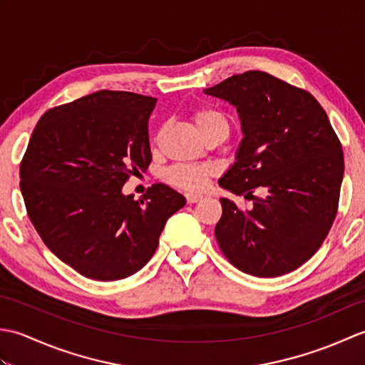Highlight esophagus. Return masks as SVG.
Masks as SVG:
<instances>
[{
  "label": "esophagus",
  "instance_id": "esophagus-1",
  "mask_svg": "<svg viewBox=\"0 0 365 365\" xmlns=\"http://www.w3.org/2000/svg\"><path fill=\"white\" fill-rule=\"evenodd\" d=\"M185 197H187V202L188 204H196V202H199V200H202V196H200V195H191V192H188V195L185 196Z\"/></svg>",
  "mask_w": 365,
  "mask_h": 365
}]
</instances>
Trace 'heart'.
Listing matches in <instances>:
<instances>
[{"label": "heart", "mask_w": 365, "mask_h": 365, "mask_svg": "<svg viewBox=\"0 0 365 365\" xmlns=\"http://www.w3.org/2000/svg\"><path fill=\"white\" fill-rule=\"evenodd\" d=\"M197 131L205 139L227 138L230 131V122L226 113L218 108L204 106L191 115ZM216 173L212 165H174L166 169V182L185 191H200L207 187L208 178Z\"/></svg>", "instance_id": "heart-1"}]
</instances>
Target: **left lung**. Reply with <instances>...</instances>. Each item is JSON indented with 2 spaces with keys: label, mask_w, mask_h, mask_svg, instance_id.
I'll return each mask as SVG.
<instances>
[{
  "label": "left lung",
  "mask_w": 365,
  "mask_h": 365,
  "mask_svg": "<svg viewBox=\"0 0 365 365\" xmlns=\"http://www.w3.org/2000/svg\"><path fill=\"white\" fill-rule=\"evenodd\" d=\"M204 92L237 106L245 136L220 185L252 200L242 210L220 199L221 251L247 274L290 273L319 251L336 220L342 144L312 94L267 72L234 75Z\"/></svg>",
  "instance_id": "left-lung-1"
}]
</instances>
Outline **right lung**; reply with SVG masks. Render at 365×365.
<instances>
[{
    "label": "right lung",
    "instance_id": "1",
    "mask_svg": "<svg viewBox=\"0 0 365 365\" xmlns=\"http://www.w3.org/2000/svg\"><path fill=\"white\" fill-rule=\"evenodd\" d=\"M157 98L98 91L46 111L20 163V190L46 247L80 274L119 281L157 251L180 192L155 183L136 200L122 187L152 161L149 118Z\"/></svg>",
    "mask_w": 365,
    "mask_h": 365
}]
</instances>
